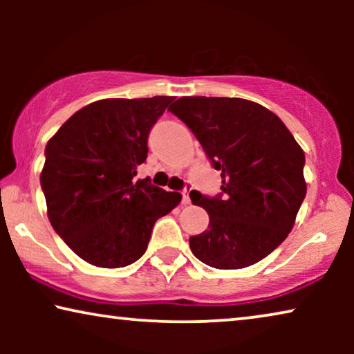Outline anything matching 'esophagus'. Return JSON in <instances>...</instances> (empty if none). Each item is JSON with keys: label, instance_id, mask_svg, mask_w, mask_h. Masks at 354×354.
<instances>
[{"label": "esophagus", "instance_id": "obj_1", "mask_svg": "<svg viewBox=\"0 0 354 354\" xmlns=\"http://www.w3.org/2000/svg\"><path fill=\"white\" fill-rule=\"evenodd\" d=\"M190 190H192V185L188 183L187 188L182 193V203H183V205H188V203H190Z\"/></svg>", "mask_w": 354, "mask_h": 354}]
</instances>
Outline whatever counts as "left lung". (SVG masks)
I'll use <instances>...</instances> for the list:
<instances>
[{
    "mask_svg": "<svg viewBox=\"0 0 354 354\" xmlns=\"http://www.w3.org/2000/svg\"><path fill=\"white\" fill-rule=\"evenodd\" d=\"M221 172L214 198L193 190L209 225L190 236L192 253L216 269H243L272 253L292 232L306 196L304 153L274 113L241 98L183 96L171 108Z\"/></svg>",
    "mask_w": 354,
    "mask_h": 354,
    "instance_id": "1",
    "label": "left lung"
}]
</instances>
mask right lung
I'll list each match as a JSON object with an SVG mask.
<instances>
[{
	"instance_id": "right-lung-1",
	"label": "right lung",
	"mask_w": 354,
	"mask_h": 354,
	"mask_svg": "<svg viewBox=\"0 0 354 354\" xmlns=\"http://www.w3.org/2000/svg\"><path fill=\"white\" fill-rule=\"evenodd\" d=\"M172 96L95 101L61 125L45 148L40 183L48 219L66 245L96 268L118 269L147 251L154 222L180 193L133 180L148 135Z\"/></svg>"
}]
</instances>
